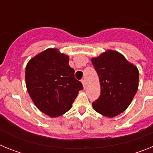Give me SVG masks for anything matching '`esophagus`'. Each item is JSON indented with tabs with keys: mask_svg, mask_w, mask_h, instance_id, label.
Returning a JSON list of instances; mask_svg holds the SVG:
<instances>
[{
	"mask_svg": "<svg viewBox=\"0 0 153 153\" xmlns=\"http://www.w3.org/2000/svg\"><path fill=\"white\" fill-rule=\"evenodd\" d=\"M81 82H82V83H83V87H84V88H86V80H85L84 79H83L82 80H81Z\"/></svg>",
	"mask_w": 153,
	"mask_h": 153,
	"instance_id": "esophagus-1",
	"label": "esophagus"
}]
</instances>
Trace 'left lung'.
Listing matches in <instances>:
<instances>
[{
	"label": "left lung",
	"mask_w": 153,
	"mask_h": 153,
	"mask_svg": "<svg viewBox=\"0 0 153 153\" xmlns=\"http://www.w3.org/2000/svg\"><path fill=\"white\" fill-rule=\"evenodd\" d=\"M100 84V95L93 102L107 117L120 114L129 106L139 86V71L120 53L108 51L92 59Z\"/></svg>",
	"instance_id": "left-lung-1"
}]
</instances>
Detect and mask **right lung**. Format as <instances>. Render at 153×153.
<instances>
[{"label": "right lung", "instance_id": "right-lung-1", "mask_svg": "<svg viewBox=\"0 0 153 153\" xmlns=\"http://www.w3.org/2000/svg\"><path fill=\"white\" fill-rule=\"evenodd\" d=\"M74 72L68 56L56 49L46 50L30 60L25 72L27 89L40 111L56 117L71 108L83 89Z\"/></svg>", "mask_w": 153, "mask_h": 153}]
</instances>
